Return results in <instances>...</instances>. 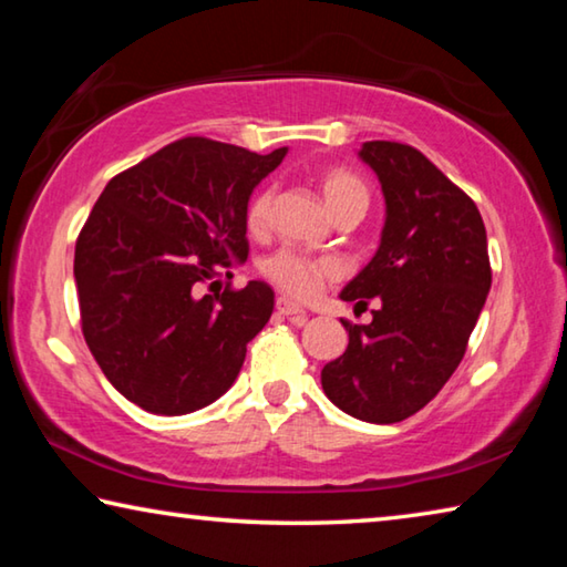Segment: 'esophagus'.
<instances>
[{"label": "esophagus", "mask_w": 567, "mask_h": 567, "mask_svg": "<svg viewBox=\"0 0 567 567\" xmlns=\"http://www.w3.org/2000/svg\"><path fill=\"white\" fill-rule=\"evenodd\" d=\"M277 312L280 315H287V318H292V315H305L302 305H297L292 297H277Z\"/></svg>", "instance_id": "esophagus-1"}]
</instances>
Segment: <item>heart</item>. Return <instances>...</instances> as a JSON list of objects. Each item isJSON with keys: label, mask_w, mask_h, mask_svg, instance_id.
<instances>
[{"label": "heart", "mask_w": 567, "mask_h": 567, "mask_svg": "<svg viewBox=\"0 0 567 567\" xmlns=\"http://www.w3.org/2000/svg\"><path fill=\"white\" fill-rule=\"evenodd\" d=\"M320 185L324 203L332 209V215H338L348 207L368 209V185H364L354 172L344 167H330L322 172ZM272 199V187H260L252 197H249L245 209V223L249 227V233H265V229L270 227ZM260 270L267 280L275 282L287 295L297 297V300H310V297L318 295L324 285L340 277V265L330 260V257H310L292 247L277 249L275 255L262 260Z\"/></svg>", "instance_id": "heart-1"}]
</instances>
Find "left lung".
<instances>
[{"label": "left lung", "mask_w": 567, "mask_h": 567, "mask_svg": "<svg viewBox=\"0 0 567 567\" xmlns=\"http://www.w3.org/2000/svg\"><path fill=\"white\" fill-rule=\"evenodd\" d=\"M360 157L380 177L388 217L375 257L340 297L380 307L370 324L342 320L350 342L322 368V390L348 415L390 425L457 370L493 270L475 203L420 150L372 140Z\"/></svg>", "instance_id": "1"}]
</instances>
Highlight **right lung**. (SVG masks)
Returning a JSON list of instances; mask_svg holds the SVG:
<instances>
[{"mask_svg": "<svg viewBox=\"0 0 567 567\" xmlns=\"http://www.w3.org/2000/svg\"><path fill=\"white\" fill-rule=\"evenodd\" d=\"M287 147L257 155L182 137L114 175L74 247L82 334L114 388L155 415H185L233 388L270 320L260 280L205 295L247 260L245 209Z\"/></svg>", "mask_w": 567, "mask_h": 567, "instance_id": "add662e5", "label": "right lung"}]
</instances>
